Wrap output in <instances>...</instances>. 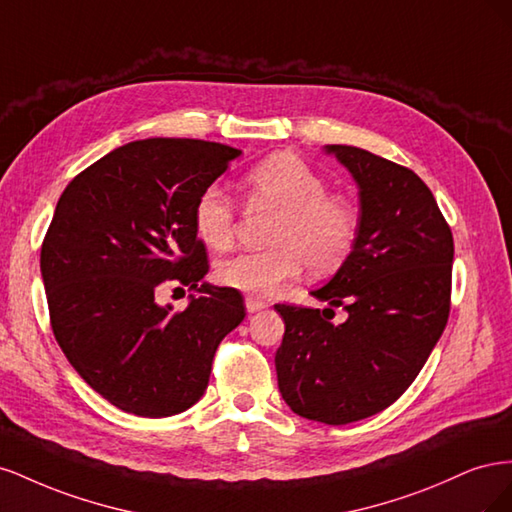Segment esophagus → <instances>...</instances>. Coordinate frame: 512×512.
<instances>
[{
	"label": "esophagus",
	"instance_id": "34e87169",
	"mask_svg": "<svg viewBox=\"0 0 512 512\" xmlns=\"http://www.w3.org/2000/svg\"><path fill=\"white\" fill-rule=\"evenodd\" d=\"M245 307H247V312L254 314V312H260V309H265L267 303L262 301V299H258V297H252V294H247V297H245Z\"/></svg>",
	"mask_w": 512,
	"mask_h": 512
}]
</instances>
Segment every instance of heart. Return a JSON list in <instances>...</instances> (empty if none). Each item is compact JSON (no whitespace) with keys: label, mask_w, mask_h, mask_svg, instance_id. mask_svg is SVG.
Here are the masks:
<instances>
[{"label":"heart","mask_w":512,"mask_h":512,"mask_svg":"<svg viewBox=\"0 0 512 512\" xmlns=\"http://www.w3.org/2000/svg\"><path fill=\"white\" fill-rule=\"evenodd\" d=\"M252 209L273 211L267 230L271 247L222 260L215 280L250 294H273L297 280L307 267L314 275L335 271L359 232V215L348 198L329 194L327 183L294 153H273L243 175ZM194 230L209 250L224 252L235 239V207L218 185H207L194 200Z\"/></svg>","instance_id":"1"}]
</instances>
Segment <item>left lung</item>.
Wrapping results in <instances>:
<instances>
[{
  "mask_svg": "<svg viewBox=\"0 0 512 512\" xmlns=\"http://www.w3.org/2000/svg\"><path fill=\"white\" fill-rule=\"evenodd\" d=\"M327 151L359 183L361 215L350 256L312 294L344 306L349 320L333 325L320 309L277 303L286 333L275 369L292 412L346 425L395 404L423 369L451 312L455 247L410 168L350 145Z\"/></svg>",
  "mask_w": 512,
  "mask_h": 512,
  "instance_id": "left-lung-1",
  "label": "left lung"
}]
</instances>
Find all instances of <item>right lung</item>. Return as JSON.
I'll list each match as a JSON object with an SVG mask.
<instances>
[{"instance_id": "obj_1", "label": "right lung", "mask_w": 512, "mask_h": 512, "mask_svg": "<svg viewBox=\"0 0 512 512\" xmlns=\"http://www.w3.org/2000/svg\"><path fill=\"white\" fill-rule=\"evenodd\" d=\"M194 138L123 145L59 196L40 250L51 329L79 376L123 412L173 416L203 397L215 350L245 318L241 292L198 284L209 271L194 200L239 156ZM177 281L188 310L155 303Z\"/></svg>"}]
</instances>
